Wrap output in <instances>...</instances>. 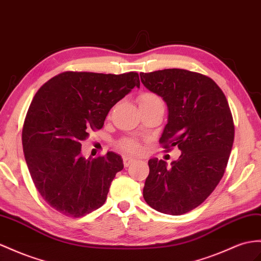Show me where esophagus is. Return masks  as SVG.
<instances>
[{"instance_id":"34e87169","label":"esophagus","mask_w":261,"mask_h":261,"mask_svg":"<svg viewBox=\"0 0 261 261\" xmlns=\"http://www.w3.org/2000/svg\"><path fill=\"white\" fill-rule=\"evenodd\" d=\"M136 161V159H133V158H131V156H123V164H124V166L125 168H128V166L130 165V164H132L133 162Z\"/></svg>"}]
</instances>
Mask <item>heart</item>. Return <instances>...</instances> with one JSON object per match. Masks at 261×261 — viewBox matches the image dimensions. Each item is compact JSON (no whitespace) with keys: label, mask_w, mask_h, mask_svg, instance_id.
I'll use <instances>...</instances> for the list:
<instances>
[{"label":"heart","mask_w":261,"mask_h":261,"mask_svg":"<svg viewBox=\"0 0 261 261\" xmlns=\"http://www.w3.org/2000/svg\"><path fill=\"white\" fill-rule=\"evenodd\" d=\"M155 102H162L161 99H160L154 93L151 92H145L142 93L141 96L139 97V106L140 105H149V103H155ZM120 148L131 152V153H140L142 150L141 144H140L137 140L133 139H124L120 142Z\"/></svg>","instance_id":"1"}]
</instances>
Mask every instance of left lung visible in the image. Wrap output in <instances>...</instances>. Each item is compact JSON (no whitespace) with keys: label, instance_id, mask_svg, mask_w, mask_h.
I'll list each match as a JSON object with an SVG mask.
<instances>
[{"label":"left lung","instance_id":"1","mask_svg":"<svg viewBox=\"0 0 261 261\" xmlns=\"http://www.w3.org/2000/svg\"><path fill=\"white\" fill-rule=\"evenodd\" d=\"M140 77L168 106L160 143L181 151L171 166L149 160L143 197L160 213L182 215L202 204L224 175L235 136L231 112L222 89L202 73L172 68Z\"/></svg>","mask_w":261,"mask_h":261}]
</instances>
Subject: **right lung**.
Returning a JSON list of instances; mask_svg holds the SVG:
<instances>
[{"label":"right lung","instance_id":"right-lung-1","mask_svg":"<svg viewBox=\"0 0 261 261\" xmlns=\"http://www.w3.org/2000/svg\"><path fill=\"white\" fill-rule=\"evenodd\" d=\"M135 87L140 79L133 71H66L36 92L24 121L23 151L37 191L54 210L82 217L105 204L122 159L111 151L86 159L80 142L102 128L110 109Z\"/></svg>","mask_w":261,"mask_h":261}]
</instances>
